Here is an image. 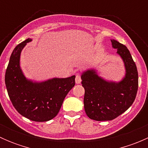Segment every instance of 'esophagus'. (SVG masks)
Masks as SVG:
<instances>
[{"label": "esophagus", "mask_w": 148, "mask_h": 148, "mask_svg": "<svg viewBox=\"0 0 148 148\" xmlns=\"http://www.w3.org/2000/svg\"><path fill=\"white\" fill-rule=\"evenodd\" d=\"M75 82L76 84H80L82 82V79H81V76L79 75V74H76V78H75Z\"/></svg>", "instance_id": "34e87169"}]
</instances>
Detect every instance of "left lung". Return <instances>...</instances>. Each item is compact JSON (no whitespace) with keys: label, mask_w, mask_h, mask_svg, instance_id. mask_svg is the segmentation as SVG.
Wrapping results in <instances>:
<instances>
[{"label":"left lung","mask_w":148,"mask_h":148,"mask_svg":"<svg viewBox=\"0 0 148 148\" xmlns=\"http://www.w3.org/2000/svg\"><path fill=\"white\" fill-rule=\"evenodd\" d=\"M111 42L124 62L125 75L122 79L117 82L107 81L99 77L95 69L83 71L81 76L85 90V112L94 120L115 119L132 105L138 92V73L130 51L116 40L111 39Z\"/></svg>","instance_id":"1"}]
</instances>
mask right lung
<instances>
[{"label":"right lung","mask_w":148,"mask_h":148,"mask_svg":"<svg viewBox=\"0 0 148 148\" xmlns=\"http://www.w3.org/2000/svg\"><path fill=\"white\" fill-rule=\"evenodd\" d=\"M27 38L16 46L10 57L5 76L8 96L18 112L35 122H46L56 117L64 99L75 85V75L43 82L28 79L20 66L21 51Z\"/></svg>","instance_id":"1"}]
</instances>
